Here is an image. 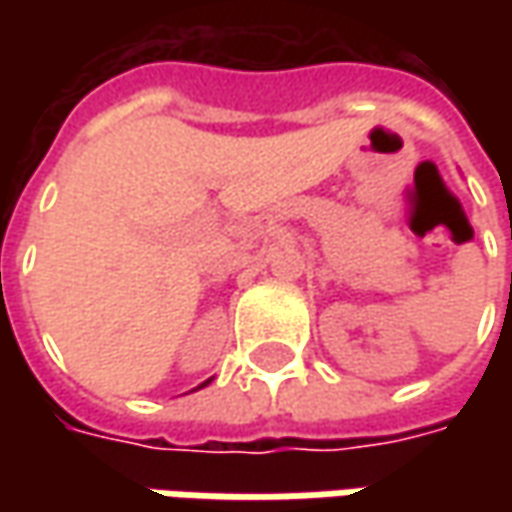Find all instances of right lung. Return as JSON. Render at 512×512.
Listing matches in <instances>:
<instances>
[{"label": "right lung", "mask_w": 512, "mask_h": 512, "mask_svg": "<svg viewBox=\"0 0 512 512\" xmlns=\"http://www.w3.org/2000/svg\"><path fill=\"white\" fill-rule=\"evenodd\" d=\"M205 384H210V379H207V382ZM205 384H199V387H205ZM199 387H196V390H199Z\"/></svg>", "instance_id": "add662e5"}]
</instances>
